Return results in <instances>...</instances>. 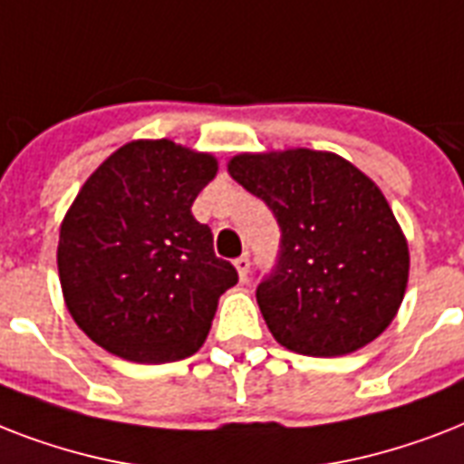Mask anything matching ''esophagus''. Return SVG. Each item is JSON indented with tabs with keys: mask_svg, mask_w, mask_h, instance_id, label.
<instances>
[{
	"mask_svg": "<svg viewBox=\"0 0 464 464\" xmlns=\"http://www.w3.org/2000/svg\"><path fill=\"white\" fill-rule=\"evenodd\" d=\"M233 267H236V272H238L240 282H246L247 272H250V257H247V255H240L238 260L233 262Z\"/></svg>",
	"mask_w": 464,
	"mask_h": 464,
	"instance_id": "obj_1",
	"label": "esophagus"
}]
</instances>
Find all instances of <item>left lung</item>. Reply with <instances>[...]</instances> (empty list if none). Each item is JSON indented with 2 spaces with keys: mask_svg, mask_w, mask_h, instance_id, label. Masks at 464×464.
I'll use <instances>...</instances> for the list:
<instances>
[{
  "mask_svg": "<svg viewBox=\"0 0 464 464\" xmlns=\"http://www.w3.org/2000/svg\"><path fill=\"white\" fill-rule=\"evenodd\" d=\"M228 173L282 228L279 262L257 286L272 337L305 356H344L382 334L402 305L410 247L381 188L313 149L238 154Z\"/></svg>",
  "mask_w": 464,
  "mask_h": 464,
  "instance_id": "1",
  "label": "left lung"
}]
</instances>
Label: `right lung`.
I'll return each mask as SVG.
<instances>
[{"label":"right lung","instance_id":"1","mask_svg":"<svg viewBox=\"0 0 464 464\" xmlns=\"http://www.w3.org/2000/svg\"><path fill=\"white\" fill-rule=\"evenodd\" d=\"M217 170L211 154L137 140L79 189L62 218L57 269L69 315L105 352L170 363L204 344L218 298L238 282L192 217Z\"/></svg>","mask_w":464,"mask_h":464}]
</instances>
